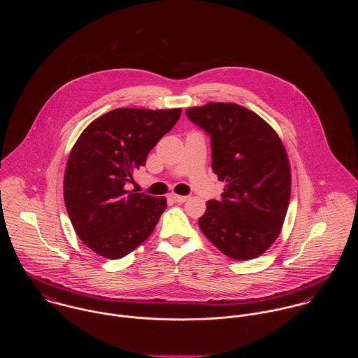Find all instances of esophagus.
Returning a JSON list of instances; mask_svg holds the SVG:
<instances>
[{
	"instance_id": "obj_1",
	"label": "esophagus",
	"mask_w": 358,
	"mask_h": 358,
	"mask_svg": "<svg viewBox=\"0 0 358 358\" xmlns=\"http://www.w3.org/2000/svg\"><path fill=\"white\" fill-rule=\"evenodd\" d=\"M169 197H171L175 203H179V204L187 201V199H189V197H186V196H179V194H171Z\"/></svg>"
}]
</instances>
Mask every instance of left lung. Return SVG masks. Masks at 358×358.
I'll return each mask as SVG.
<instances>
[{"label":"left lung","mask_w":358,"mask_h":358,"mask_svg":"<svg viewBox=\"0 0 358 358\" xmlns=\"http://www.w3.org/2000/svg\"><path fill=\"white\" fill-rule=\"evenodd\" d=\"M210 136L212 169L226 180L222 200H209L199 219L205 237L224 255L248 260L277 240L291 199V168L275 131L234 103L186 111Z\"/></svg>","instance_id":"obj_1"}]
</instances>
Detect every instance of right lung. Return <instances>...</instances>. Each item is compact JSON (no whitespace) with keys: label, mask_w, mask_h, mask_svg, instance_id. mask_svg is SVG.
<instances>
[{"label":"right lung","mask_w":358,"mask_h":358,"mask_svg":"<svg viewBox=\"0 0 358 358\" xmlns=\"http://www.w3.org/2000/svg\"><path fill=\"white\" fill-rule=\"evenodd\" d=\"M182 108H115L92 121L69 155L63 196L80 240L98 255L121 259L153 233L165 197L127 190Z\"/></svg>","instance_id":"1"}]
</instances>
